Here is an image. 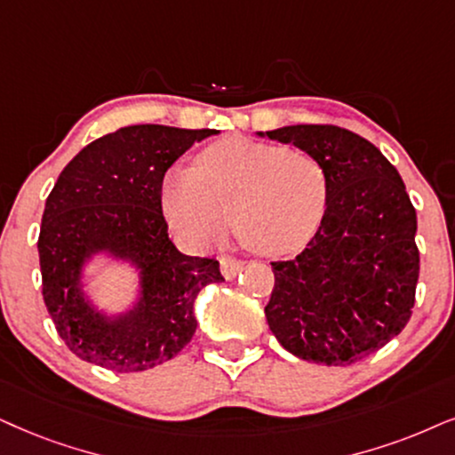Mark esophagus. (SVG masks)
Returning <instances> with one entry per match:
<instances>
[{"label": "esophagus", "instance_id": "obj_1", "mask_svg": "<svg viewBox=\"0 0 455 455\" xmlns=\"http://www.w3.org/2000/svg\"><path fill=\"white\" fill-rule=\"evenodd\" d=\"M241 268H243V262L237 260V258H231V256H222L220 258V270H222L224 279L237 277V273Z\"/></svg>", "mask_w": 455, "mask_h": 455}]
</instances>
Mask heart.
Returning <instances> with one entry per match:
<instances>
[{
    "label": "heart",
    "instance_id": "b5f03b06",
    "mask_svg": "<svg viewBox=\"0 0 455 455\" xmlns=\"http://www.w3.org/2000/svg\"><path fill=\"white\" fill-rule=\"evenodd\" d=\"M330 197L325 165L310 151L231 136L205 147L195 172L165 178L164 212L188 245H208L231 228L264 256L302 250L319 231Z\"/></svg>",
    "mask_w": 455,
    "mask_h": 455
}]
</instances>
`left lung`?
Masks as SVG:
<instances>
[{
    "mask_svg": "<svg viewBox=\"0 0 455 455\" xmlns=\"http://www.w3.org/2000/svg\"><path fill=\"white\" fill-rule=\"evenodd\" d=\"M267 136L310 151L330 178L319 231L294 260L270 262L268 327L304 361L356 363L399 336L411 317L419 275L416 210L395 165L355 132L304 124Z\"/></svg>",
    "mask_w": 455,
    "mask_h": 455,
    "instance_id": "left-lung-1",
    "label": "left lung"
}]
</instances>
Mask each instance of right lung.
<instances>
[{
  "label": "right lung",
  "mask_w": 455,
  "mask_h": 455,
  "mask_svg": "<svg viewBox=\"0 0 455 455\" xmlns=\"http://www.w3.org/2000/svg\"><path fill=\"white\" fill-rule=\"evenodd\" d=\"M216 130L128 125L82 148L45 199L39 231L42 294L71 353L117 373L145 371L191 342L195 298L224 277L214 258L185 256L161 212L165 172ZM107 251L141 273V296L128 314L107 318L87 302L83 267Z\"/></svg>",
  "instance_id": "add662e5"
}]
</instances>
